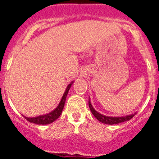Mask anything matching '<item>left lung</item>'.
Returning a JSON list of instances; mask_svg holds the SVG:
<instances>
[{"label": "left lung", "instance_id": "8db88e82", "mask_svg": "<svg viewBox=\"0 0 159 159\" xmlns=\"http://www.w3.org/2000/svg\"><path fill=\"white\" fill-rule=\"evenodd\" d=\"M88 105H89L90 110L92 111V113L93 114V116L96 118L99 122L102 123H105V124H118V123H123L125 121H128L130 119H131L132 118L135 116V114H133V115H130V116H123V117H111V116H105L103 115H101L100 113H99L98 111L95 110L92 107V105L91 104V102H90V99L88 101Z\"/></svg>", "mask_w": 159, "mask_h": 159}]
</instances>
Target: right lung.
<instances>
[{
  "instance_id": "1",
  "label": "right lung",
  "mask_w": 159,
  "mask_h": 159,
  "mask_svg": "<svg viewBox=\"0 0 159 159\" xmlns=\"http://www.w3.org/2000/svg\"><path fill=\"white\" fill-rule=\"evenodd\" d=\"M73 83V82H72ZM72 83H71L70 84H68V86L67 87L65 90V92L64 93V95H63L62 99H61V101L60 102L59 105L57 106V107L53 110L52 111L50 112V113L47 114V115H43V116H37V117L35 118H27L25 117V119H27L28 121L30 122V123H35V124H40V125H46L49 124V123H52L57 120L60 116L62 113V111L64 109V103H65L66 100V97H67V93H68V91H69L70 88H71V84Z\"/></svg>"
}]
</instances>
